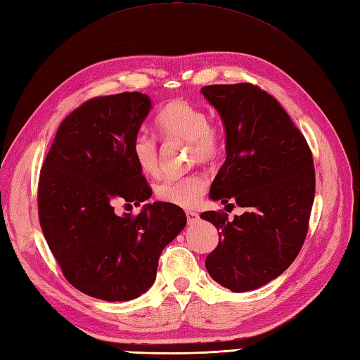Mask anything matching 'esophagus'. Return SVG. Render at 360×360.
<instances>
[{
  "instance_id": "obj_1",
  "label": "esophagus",
  "mask_w": 360,
  "mask_h": 360,
  "mask_svg": "<svg viewBox=\"0 0 360 360\" xmlns=\"http://www.w3.org/2000/svg\"><path fill=\"white\" fill-rule=\"evenodd\" d=\"M186 219L188 223H195L198 220V214L195 211H186Z\"/></svg>"
}]
</instances>
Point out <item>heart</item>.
<instances>
[{"label": "heart", "instance_id": "heart-1", "mask_svg": "<svg viewBox=\"0 0 360 360\" xmlns=\"http://www.w3.org/2000/svg\"><path fill=\"white\" fill-rule=\"evenodd\" d=\"M155 127L165 140L186 141L191 162H212L225 148L223 127L207 120V114L202 108L185 100L167 103L155 117ZM131 150L141 172L153 175L158 171V145L153 135L139 132L132 140ZM206 191V177L200 174H188L158 181L155 195L162 202L191 207L198 203Z\"/></svg>", "mask_w": 360, "mask_h": 360}]
</instances>
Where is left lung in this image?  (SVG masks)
I'll return each mask as SVG.
<instances>
[{"mask_svg": "<svg viewBox=\"0 0 360 360\" xmlns=\"http://www.w3.org/2000/svg\"><path fill=\"white\" fill-rule=\"evenodd\" d=\"M202 92L226 127V160L211 198L245 207L234 219L223 211L200 214L219 231L205 265L225 288L251 291L281 276L305 242L316 191L313 154L281 103L262 87L211 84Z\"/></svg>", "mask_w": 360, "mask_h": 360, "instance_id": "8db88e82", "label": "left lung"}]
</instances>
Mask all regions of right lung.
Returning <instances> with one entry per match:
<instances>
[{"mask_svg": "<svg viewBox=\"0 0 360 360\" xmlns=\"http://www.w3.org/2000/svg\"><path fill=\"white\" fill-rule=\"evenodd\" d=\"M141 92L100 95L63 120L38 180V219L66 281L92 297L124 302L155 281L160 254L186 225L181 207L155 202L137 215L114 205L153 195L131 145L149 114Z\"/></svg>", "mask_w": 360, "mask_h": 360, "instance_id": "obj_1", "label": "right lung"}]
</instances>
